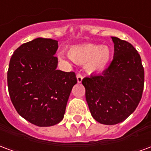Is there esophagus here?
I'll return each mask as SVG.
<instances>
[{"label":"esophagus","instance_id":"obj_1","mask_svg":"<svg viewBox=\"0 0 151 151\" xmlns=\"http://www.w3.org/2000/svg\"><path fill=\"white\" fill-rule=\"evenodd\" d=\"M82 79H83V77L81 75V74H77V80H78V83H81L82 81Z\"/></svg>","mask_w":151,"mask_h":151}]
</instances>
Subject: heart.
Wrapping results in <instances>:
<instances>
[{"mask_svg": "<svg viewBox=\"0 0 151 151\" xmlns=\"http://www.w3.org/2000/svg\"><path fill=\"white\" fill-rule=\"evenodd\" d=\"M68 56L76 64L85 65L88 73H101L110 63L111 50L106 45L86 44L71 47L68 51Z\"/></svg>", "mask_w": 151, "mask_h": 151, "instance_id": "1", "label": "heart"}]
</instances>
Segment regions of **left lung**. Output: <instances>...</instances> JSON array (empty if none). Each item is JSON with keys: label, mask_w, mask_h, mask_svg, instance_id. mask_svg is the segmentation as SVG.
<instances>
[{"label": "left lung", "mask_w": 151, "mask_h": 151, "mask_svg": "<svg viewBox=\"0 0 151 151\" xmlns=\"http://www.w3.org/2000/svg\"><path fill=\"white\" fill-rule=\"evenodd\" d=\"M114 58L100 75L85 78L86 99L91 115L105 125L123 122L138 106L144 87L141 57L132 45L116 37Z\"/></svg>", "instance_id": "8db88e82"}]
</instances>
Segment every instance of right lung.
<instances>
[{
  "label": "right lung",
  "mask_w": 151,
  "mask_h": 151,
  "mask_svg": "<svg viewBox=\"0 0 151 151\" xmlns=\"http://www.w3.org/2000/svg\"><path fill=\"white\" fill-rule=\"evenodd\" d=\"M58 41L38 37L17 49L7 73L9 93L20 115L37 127H51L64 118L77 83L74 72L57 70Z\"/></svg>",
  "instance_id": "right-lung-1"
}]
</instances>
